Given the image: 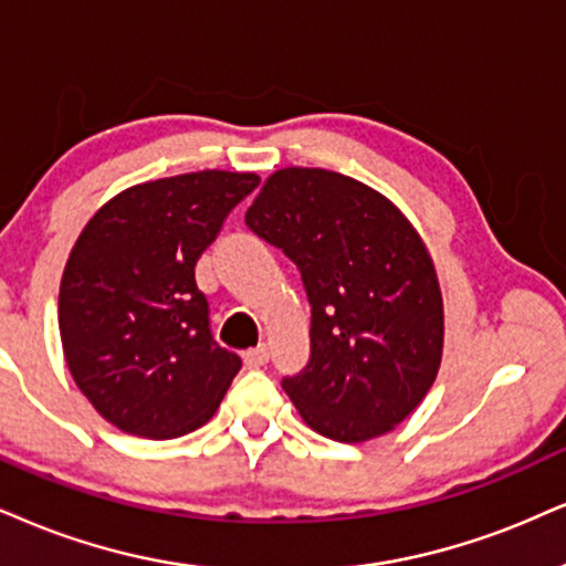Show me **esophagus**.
Listing matches in <instances>:
<instances>
[{"mask_svg":"<svg viewBox=\"0 0 566 566\" xmlns=\"http://www.w3.org/2000/svg\"><path fill=\"white\" fill-rule=\"evenodd\" d=\"M268 359H270V348L268 346H256V348H249L247 354H243V365H247L249 369H256V367H262V365H268Z\"/></svg>","mask_w":566,"mask_h":566,"instance_id":"esophagus-1","label":"esophagus"}]
</instances>
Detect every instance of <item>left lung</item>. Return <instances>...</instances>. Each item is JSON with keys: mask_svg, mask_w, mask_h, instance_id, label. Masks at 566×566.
I'll return each mask as SVG.
<instances>
[{"mask_svg": "<svg viewBox=\"0 0 566 566\" xmlns=\"http://www.w3.org/2000/svg\"><path fill=\"white\" fill-rule=\"evenodd\" d=\"M247 226L302 270L312 357L283 380L338 443L386 436L420 407L443 357V296L422 235L380 191L323 167L264 180Z\"/></svg>", "mask_w": 566, "mask_h": 566, "instance_id": "1", "label": "left lung"}]
</instances>
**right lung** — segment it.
Listing matches in <instances>:
<instances>
[{
	"label": "right lung",
	"mask_w": 566,
	"mask_h": 566,
	"mask_svg": "<svg viewBox=\"0 0 566 566\" xmlns=\"http://www.w3.org/2000/svg\"><path fill=\"white\" fill-rule=\"evenodd\" d=\"M256 184L254 172L199 170L130 186L70 249L62 352L91 407L123 432L157 441L201 428L241 369L212 340L193 268Z\"/></svg>",
	"instance_id": "obj_1"
}]
</instances>
